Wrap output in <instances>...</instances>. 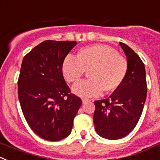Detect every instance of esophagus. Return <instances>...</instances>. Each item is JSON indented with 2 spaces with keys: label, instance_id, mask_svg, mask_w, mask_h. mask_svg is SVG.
Listing matches in <instances>:
<instances>
[{
  "label": "esophagus",
  "instance_id": "esophagus-1",
  "mask_svg": "<svg viewBox=\"0 0 160 160\" xmlns=\"http://www.w3.org/2000/svg\"><path fill=\"white\" fill-rule=\"evenodd\" d=\"M88 101H89V100L85 99V98H83V99H82V102H83V103H85V102H87Z\"/></svg>",
  "mask_w": 160,
  "mask_h": 160
}]
</instances>
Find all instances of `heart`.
I'll use <instances>...</instances> for the list:
<instances>
[{
	"instance_id": "obj_1",
	"label": "heart",
	"mask_w": 160,
	"mask_h": 160,
	"mask_svg": "<svg viewBox=\"0 0 160 160\" xmlns=\"http://www.w3.org/2000/svg\"><path fill=\"white\" fill-rule=\"evenodd\" d=\"M85 71L89 80L79 82L72 92L81 97H97L102 91L110 92L118 88L128 72V62L118 51L106 45L80 48L76 57L67 55L62 63V73L68 83H76Z\"/></svg>"
}]
</instances>
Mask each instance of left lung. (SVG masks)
<instances>
[{
    "label": "left lung",
    "mask_w": 160,
    "mask_h": 160,
    "mask_svg": "<svg viewBox=\"0 0 160 160\" xmlns=\"http://www.w3.org/2000/svg\"><path fill=\"white\" fill-rule=\"evenodd\" d=\"M119 45L128 62L126 78L108 98L94 102L96 132L111 140L123 138L134 130L142 113L147 92L144 63L130 47L122 42Z\"/></svg>",
    "instance_id": "1"
}]
</instances>
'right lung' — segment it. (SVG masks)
<instances>
[{
  "label": "right lung",
  "instance_id": "obj_1",
  "mask_svg": "<svg viewBox=\"0 0 160 160\" xmlns=\"http://www.w3.org/2000/svg\"><path fill=\"white\" fill-rule=\"evenodd\" d=\"M75 41L47 40L22 60L18 99L26 122L40 138L59 141L70 134L82 101L71 93L62 73V63Z\"/></svg>",
  "mask_w": 160,
  "mask_h": 160
}]
</instances>
